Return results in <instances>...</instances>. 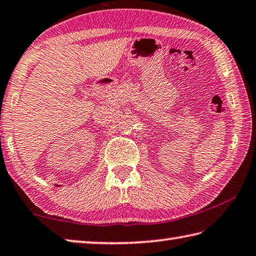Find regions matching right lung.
<instances>
[{"label": "right lung", "mask_w": 256, "mask_h": 256, "mask_svg": "<svg viewBox=\"0 0 256 256\" xmlns=\"http://www.w3.org/2000/svg\"><path fill=\"white\" fill-rule=\"evenodd\" d=\"M56 186H58V185H56Z\"/></svg>", "instance_id": "add662e5"}]
</instances>
